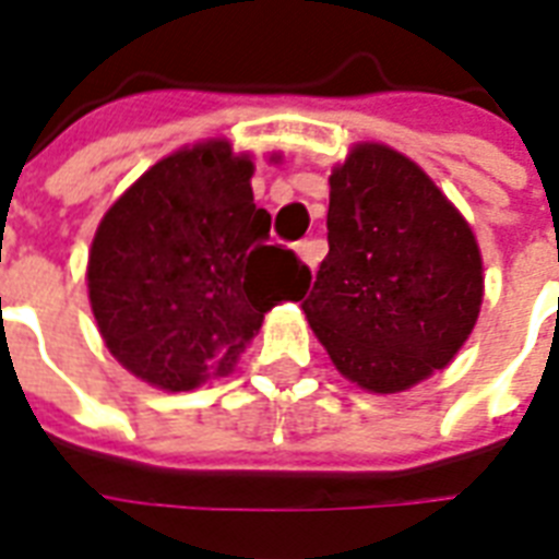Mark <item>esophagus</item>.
<instances>
[{
    "instance_id": "esophagus-1",
    "label": "esophagus",
    "mask_w": 559,
    "mask_h": 559,
    "mask_svg": "<svg viewBox=\"0 0 559 559\" xmlns=\"http://www.w3.org/2000/svg\"><path fill=\"white\" fill-rule=\"evenodd\" d=\"M296 254L301 258V261L308 263L310 270H317L319 258H322V240H313V237H308V240L296 242Z\"/></svg>"
}]
</instances>
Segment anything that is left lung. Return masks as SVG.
Listing matches in <instances>:
<instances>
[{
	"label": "left lung",
	"instance_id": "obj_1",
	"mask_svg": "<svg viewBox=\"0 0 559 559\" xmlns=\"http://www.w3.org/2000/svg\"><path fill=\"white\" fill-rule=\"evenodd\" d=\"M328 185V254L301 310L348 381L411 390L478 322V240L440 187L381 143H357Z\"/></svg>",
	"mask_w": 559,
	"mask_h": 559
}]
</instances>
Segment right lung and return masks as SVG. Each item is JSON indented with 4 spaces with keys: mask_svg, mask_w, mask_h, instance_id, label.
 Returning <instances> with one entry per match:
<instances>
[{
    "mask_svg": "<svg viewBox=\"0 0 559 559\" xmlns=\"http://www.w3.org/2000/svg\"><path fill=\"white\" fill-rule=\"evenodd\" d=\"M254 164L228 140L157 160L102 216L87 289L110 355L140 381L185 393L234 360L263 313L298 301L310 270L270 242Z\"/></svg>",
    "mask_w": 559,
    "mask_h": 559,
    "instance_id": "add662e5",
    "label": "right lung"
}]
</instances>
